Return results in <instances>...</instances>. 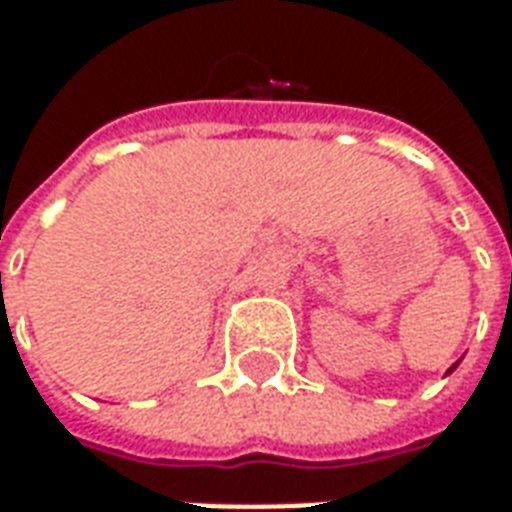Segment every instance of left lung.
Returning a JSON list of instances; mask_svg holds the SVG:
<instances>
[{
    "label": "left lung",
    "mask_w": 512,
    "mask_h": 512,
    "mask_svg": "<svg viewBox=\"0 0 512 512\" xmlns=\"http://www.w3.org/2000/svg\"><path fill=\"white\" fill-rule=\"evenodd\" d=\"M458 365H461V359H458V362H455V365H452V367H450V370H447V376H450L452 370H455V367H458Z\"/></svg>",
    "instance_id": "obj_1"
}]
</instances>
